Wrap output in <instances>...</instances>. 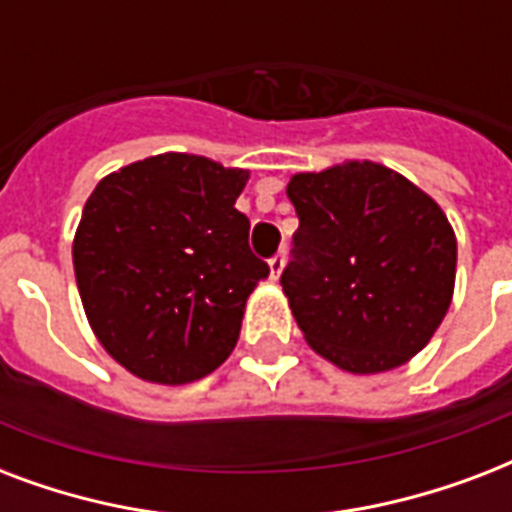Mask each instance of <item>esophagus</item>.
I'll list each match as a JSON object with an SVG mask.
<instances>
[{
    "label": "esophagus",
    "instance_id": "obj_1",
    "mask_svg": "<svg viewBox=\"0 0 512 512\" xmlns=\"http://www.w3.org/2000/svg\"><path fill=\"white\" fill-rule=\"evenodd\" d=\"M268 265H271V279L276 281L281 276V268H284V252H276V255L268 260Z\"/></svg>",
    "mask_w": 512,
    "mask_h": 512
}]
</instances>
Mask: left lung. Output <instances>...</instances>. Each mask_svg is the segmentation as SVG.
Returning <instances> with one entry per match:
<instances>
[{
    "mask_svg": "<svg viewBox=\"0 0 512 512\" xmlns=\"http://www.w3.org/2000/svg\"><path fill=\"white\" fill-rule=\"evenodd\" d=\"M287 196L300 228L281 287L308 345L353 374L406 364L452 303L457 239L441 207L374 162L300 172Z\"/></svg>",
    "mask_w": 512,
    "mask_h": 512,
    "instance_id": "left-lung-1",
    "label": "left lung"
}]
</instances>
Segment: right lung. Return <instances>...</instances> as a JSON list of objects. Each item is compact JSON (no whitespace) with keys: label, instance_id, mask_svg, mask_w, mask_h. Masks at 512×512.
<instances>
[{"label":"right lung","instance_id":"obj_1","mask_svg":"<svg viewBox=\"0 0 512 512\" xmlns=\"http://www.w3.org/2000/svg\"><path fill=\"white\" fill-rule=\"evenodd\" d=\"M247 172L159 154L103 177L74 239L92 332L140 380L183 385L236 348L244 305L271 268L236 209Z\"/></svg>","mask_w":512,"mask_h":512}]
</instances>
